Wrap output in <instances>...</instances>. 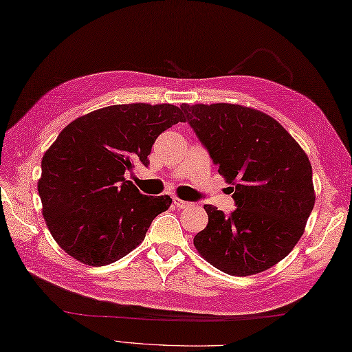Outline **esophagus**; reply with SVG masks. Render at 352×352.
<instances>
[{"label": "esophagus", "instance_id": "esophagus-1", "mask_svg": "<svg viewBox=\"0 0 352 352\" xmlns=\"http://www.w3.org/2000/svg\"><path fill=\"white\" fill-rule=\"evenodd\" d=\"M174 206L177 208H189L192 207L193 204L189 203V201H184V199H180V198H174Z\"/></svg>", "mask_w": 352, "mask_h": 352}]
</instances>
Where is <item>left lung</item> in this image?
Wrapping results in <instances>:
<instances>
[{
  "mask_svg": "<svg viewBox=\"0 0 352 352\" xmlns=\"http://www.w3.org/2000/svg\"><path fill=\"white\" fill-rule=\"evenodd\" d=\"M237 206L230 216L206 204L199 256L228 275L263 272L295 248L315 206L311 164L300 144L263 111L241 104H183Z\"/></svg>",
  "mask_w": 352,
  "mask_h": 352,
  "instance_id": "8db88e82",
  "label": "left lung"
}]
</instances>
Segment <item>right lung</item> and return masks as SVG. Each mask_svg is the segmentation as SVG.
<instances>
[{
    "label": "right lung",
    "instance_id": "add662e5",
    "mask_svg": "<svg viewBox=\"0 0 352 352\" xmlns=\"http://www.w3.org/2000/svg\"><path fill=\"white\" fill-rule=\"evenodd\" d=\"M184 122L172 104H118L66 125L42 157L37 190L51 236L68 256L106 266L142 243L169 195H142L125 174L148 166L155 139Z\"/></svg>",
    "mask_w": 352,
    "mask_h": 352
}]
</instances>
